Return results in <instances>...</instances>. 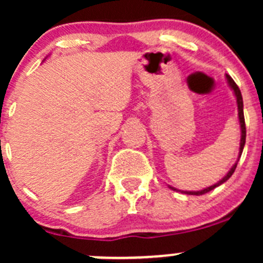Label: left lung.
Masks as SVG:
<instances>
[{"label": "left lung", "instance_id": "8db88e82", "mask_svg": "<svg viewBox=\"0 0 263 263\" xmlns=\"http://www.w3.org/2000/svg\"><path fill=\"white\" fill-rule=\"evenodd\" d=\"M227 80H228V84H229V86L232 87V90L234 91V95L235 98H237V104H238V117H239V124H240V147H239V156H238V160H239L240 155H242L243 153V147H245V144H246V122H245V113H243V98H242V92H240L239 87H238V85L235 84L234 80H233L232 78H230L229 75H227ZM237 164L235 163L234 165L232 166V169H230L229 172L227 173V176L224 177V178L221 179V181H219L216 183V184L214 185H210V187L205 188V190H201V191H181L182 193H185V195H196V196H200V195H205V193L210 192V191H213L214 188L219 187L220 184H222L224 182H227L228 179L230 178V177L233 176V173H234L235 168H237ZM169 188L173 191H179L177 190V188L174 187H171L169 185Z\"/></svg>", "mask_w": 263, "mask_h": 263}]
</instances>
